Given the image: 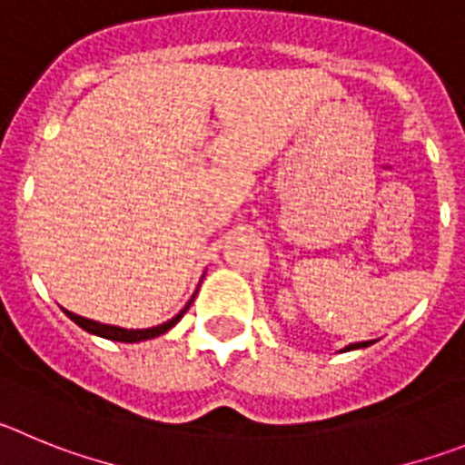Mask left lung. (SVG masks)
I'll use <instances>...</instances> for the list:
<instances>
[{
    "label": "left lung",
    "mask_w": 465,
    "mask_h": 465,
    "mask_svg": "<svg viewBox=\"0 0 465 465\" xmlns=\"http://www.w3.org/2000/svg\"><path fill=\"white\" fill-rule=\"evenodd\" d=\"M373 341H366V342H354V345H347L345 350H357V347H368Z\"/></svg>",
    "instance_id": "obj_1"
}]
</instances>
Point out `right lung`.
Instances as JSON below:
<instances>
[{
	"label": "right lung",
	"instance_id": "1",
	"mask_svg": "<svg viewBox=\"0 0 465 465\" xmlns=\"http://www.w3.org/2000/svg\"><path fill=\"white\" fill-rule=\"evenodd\" d=\"M194 301V299H192ZM190 301V303H192ZM190 303L183 308L178 315L173 317V320L164 322V324L160 326H153V329H120V326H111V324H99V322H92V320H85V317L81 315H74V312L66 311V315L71 317V320L76 322L81 329H85V331L94 333V336H102V338H108V341H118V342H139V341H148V338H154V336H162V333H166L173 324H178V320H181L183 315L187 312V308H190Z\"/></svg>",
	"mask_w": 465,
	"mask_h": 465
}]
</instances>
